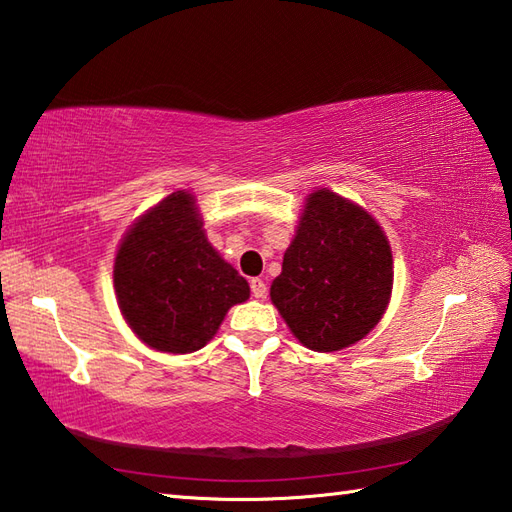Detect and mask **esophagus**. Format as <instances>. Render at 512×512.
Here are the masks:
<instances>
[{"mask_svg":"<svg viewBox=\"0 0 512 512\" xmlns=\"http://www.w3.org/2000/svg\"><path fill=\"white\" fill-rule=\"evenodd\" d=\"M249 287H252V295L258 300H263L267 295V285H265L263 278H252V280H249Z\"/></svg>","mask_w":512,"mask_h":512,"instance_id":"34e87169","label":"esophagus"}]
</instances>
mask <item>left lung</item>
<instances>
[{
    "instance_id": "obj_1",
    "label": "left lung",
    "mask_w": 512,
    "mask_h": 512,
    "mask_svg": "<svg viewBox=\"0 0 512 512\" xmlns=\"http://www.w3.org/2000/svg\"><path fill=\"white\" fill-rule=\"evenodd\" d=\"M392 276L381 225L357 203L322 188L306 199L269 295L300 344L333 352L379 324Z\"/></svg>"
}]
</instances>
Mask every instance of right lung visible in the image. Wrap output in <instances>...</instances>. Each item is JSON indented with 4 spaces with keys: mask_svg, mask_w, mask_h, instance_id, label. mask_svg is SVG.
Segmentation results:
<instances>
[{
    "mask_svg": "<svg viewBox=\"0 0 512 512\" xmlns=\"http://www.w3.org/2000/svg\"><path fill=\"white\" fill-rule=\"evenodd\" d=\"M120 311L146 346L186 355L206 346L247 280L208 243L195 197L177 190L124 234L113 265Z\"/></svg>",
    "mask_w": 512,
    "mask_h": 512,
    "instance_id": "add662e5",
    "label": "right lung"
}]
</instances>
